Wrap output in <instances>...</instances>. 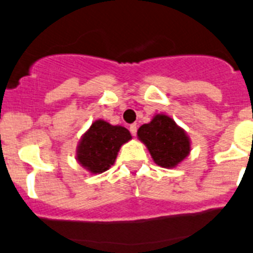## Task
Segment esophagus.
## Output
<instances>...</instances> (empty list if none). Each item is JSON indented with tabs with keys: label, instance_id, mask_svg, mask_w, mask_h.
Wrapping results in <instances>:
<instances>
[{
	"label": "esophagus",
	"instance_id": "obj_1",
	"mask_svg": "<svg viewBox=\"0 0 253 253\" xmlns=\"http://www.w3.org/2000/svg\"><path fill=\"white\" fill-rule=\"evenodd\" d=\"M137 128H138L137 124H132L131 126H129V131H131L132 135H135V134H137Z\"/></svg>",
	"mask_w": 253,
	"mask_h": 253
}]
</instances>
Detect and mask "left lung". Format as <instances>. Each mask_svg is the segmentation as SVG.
<instances>
[{
  "label": "left lung",
  "instance_id": "obj_1",
  "mask_svg": "<svg viewBox=\"0 0 253 253\" xmlns=\"http://www.w3.org/2000/svg\"><path fill=\"white\" fill-rule=\"evenodd\" d=\"M138 139L144 143L158 166L173 169L190 154V138L173 119L156 114L149 124L139 127Z\"/></svg>",
  "mask_w": 253,
  "mask_h": 253
}]
</instances>
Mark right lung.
Segmentation results:
<instances>
[{
  "label": "right lung",
  "mask_w": 253,
  "mask_h": 253,
  "mask_svg": "<svg viewBox=\"0 0 253 253\" xmlns=\"http://www.w3.org/2000/svg\"><path fill=\"white\" fill-rule=\"evenodd\" d=\"M131 139V133L125 127L95 120L80 139L76 160L92 174L103 173L114 165L120 148Z\"/></svg>",
  "instance_id": "obj_1"
}]
</instances>
